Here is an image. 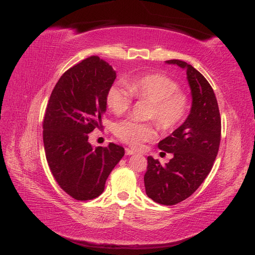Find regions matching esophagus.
Listing matches in <instances>:
<instances>
[{"label": "esophagus", "instance_id": "esophagus-1", "mask_svg": "<svg viewBox=\"0 0 255 255\" xmlns=\"http://www.w3.org/2000/svg\"><path fill=\"white\" fill-rule=\"evenodd\" d=\"M135 152L131 148H126V155H133Z\"/></svg>", "mask_w": 255, "mask_h": 255}]
</instances>
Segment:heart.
<instances>
[{
    "label": "heart",
    "instance_id": "b5f03b06",
    "mask_svg": "<svg viewBox=\"0 0 255 255\" xmlns=\"http://www.w3.org/2000/svg\"><path fill=\"white\" fill-rule=\"evenodd\" d=\"M127 87L113 84L106 95L108 108L116 115L125 113L131 107L133 98L151 102L148 117L155 120L164 131L179 127L190 109V98L179 89L178 82L164 73H147L132 78ZM157 129L153 123H138L125 120L117 124L115 134L128 145L139 148L144 142L153 140Z\"/></svg>",
    "mask_w": 255,
    "mask_h": 255
}]
</instances>
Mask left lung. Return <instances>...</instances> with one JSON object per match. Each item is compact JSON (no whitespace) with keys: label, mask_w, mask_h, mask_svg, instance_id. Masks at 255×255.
Wrapping results in <instances>:
<instances>
[{"label":"left lung","mask_w":255,"mask_h":255,"mask_svg":"<svg viewBox=\"0 0 255 255\" xmlns=\"http://www.w3.org/2000/svg\"><path fill=\"white\" fill-rule=\"evenodd\" d=\"M166 62L186 69L192 110L186 121L158 143V148L172 153L173 158L162 166L147 157L144 185L149 198L172 206L190 197L211 171L221 142V116L211 85L199 71L182 60Z\"/></svg>","instance_id":"left-lung-1"}]
</instances>
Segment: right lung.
Here are the masks:
<instances>
[{"instance_id":"right-lung-1","label":"right lung","mask_w":255,"mask_h":255,"mask_svg":"<svg viewBox=\"0 0 255 255\" xmlns=\"http://www.w3.org/2000/svg\"><path fill=\"white\" fill-rule=\"evenodd\" d=\"M115 78L112 65L90 56L61 75L45 111L43 142L50 172L76 200L101 195L109 174L125 154L115 143L93 147L88 142L89 133L102 128L106 95Z\"/></svg>"}]
</instances>
